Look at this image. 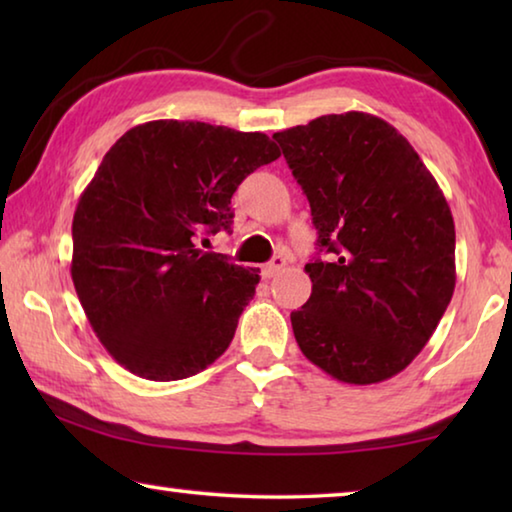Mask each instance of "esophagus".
<instances>
[{"label":"esophagus","mask_w":512,"mask_h":512,"mask_svg":"<svg viewBox=\"0 0 512 512\" xmlns=\"http://www.w3.org/2000/svg\"><path fill=\"white\" fill-rule=\"evenodd\" d=\"M284 264H287V262H284V257H273L271 262L262 266V275L266 277V280H271V277H275L277 273L282 271Z\"/></svg>","instance_id":"esophagus-1"}]
</instances>
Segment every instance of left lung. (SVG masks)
Returning a JSON list of instances; mask_svg holds the SVG:
<instances>
[{
  "label": "left lung",
  "mask_w": 512,
  "mask_h": 512,
  "mask_svg": "<svg viewBox=\"0 0 512 512\" xmlns=\"http://www.w3.org/2000/svg\"><path fill=\"white\" fill-rule=\"evenodd\" d=\"M307 194L329 262L305 266L291 311L305 357L343 384L395 377L418 357L456 287L452 210L409 140L368 112L273 135Z\"/></svg>",
  "instance_id": "left-lung-1"
}]
</instances>
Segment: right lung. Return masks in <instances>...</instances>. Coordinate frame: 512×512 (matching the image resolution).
I'll use <instances>...</instances> for the list:
<instances>
[{"label": "right lung", "mask_w": 512, "mask_h": 512, "mask_svg": "<svg viewBox=\"0 0 512 512\" xmlns=\"http://www.w3.org/2000/svg\"><path fill=\"white\" fill-rule=\"evenodd\" d=\"M277 158L264 133L178 119L135 126L103 155L74 212L72 280L119 366L176 381L228 350L259 268L194 237L230 230L241 180Z\"/></svg>", "instance_id": "right-lung-1"}]
</instances>
